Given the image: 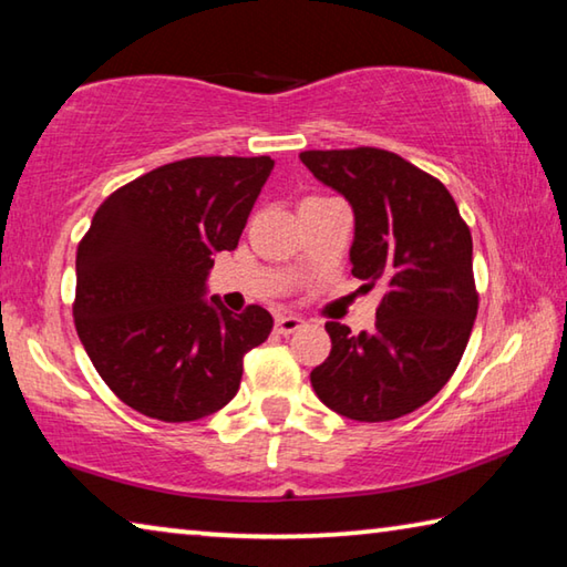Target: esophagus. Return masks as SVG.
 I'll return each instance as SVG.
<instances>
[{
    "label": "esophagus",
    "instance_id": "obj_1",
    "mask_svg": "<svg viewBox=\"0 0 567 567\" xmlns=\"http://www.w3.org/2000/svg\"><path fill=\"white\" fill-rule=\"evenodd\" d=\"M301 327H303V319L293 317V313H281V317H276V331L284 333V337H289V333L299 331Z\"/></svg>",
    "mask_w": 567,
    "mask_h": 567
}]
</instances>
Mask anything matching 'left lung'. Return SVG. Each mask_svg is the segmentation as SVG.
<instances>
[{
  "instance_id": "1",
  "label": "left lung",
  "mask_w": 567,
  "mask_h": 567,
  "mask_svg": "<svg viewBox=\"0 0 567 567\" xmlns=\"http://www.w3.org/2000/svg\"><path fill=\"white\" fill-rule=\"evenodd\" d=\"M299 157L354 210L351 274L386 289L371 331L327 321L331 354L311 371V386L349 420H396L430 402L465 354L477 317L470 228L450 190L396 153Z\"/></svg>"
}]
</instances>
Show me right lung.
I'll return each mask as SVG.
<instances>
[{"label": "right lung", "instance_id": "1", "mask_svg": "<svg viewBox=\"0 0 567 567\" xmlns=\"http://www.w3.org/2000/svg\"><path fill=\"white\" fill-rule=\"evenodd\" d=\"M274 171L268 155L185 157L115 190L78 246L74 327L113 392L161 422L226 406L244 357L274 329L271 313L223 309L208 293L218 250H234Z\"/></svg>", "mask_w": 567, "mask_h": 567}]
</instances>
